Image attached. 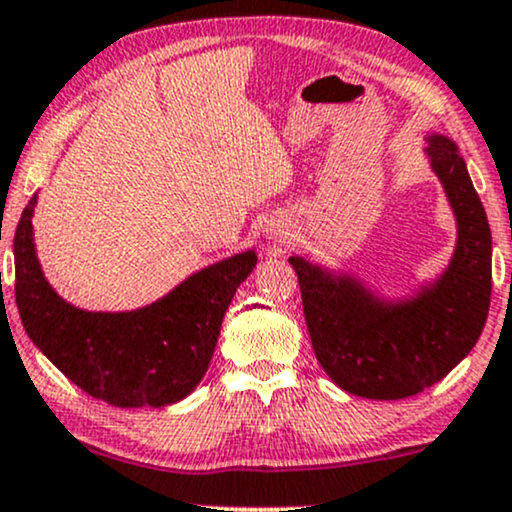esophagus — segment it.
<instances>
[{"label": "esophagus", "instance_id": "34e87169", "mask_svg": "<svg viewBox=\"0 0 512 512\" xmlns=\"http://www.w3.org/2000/svg\"><path fill=\"white\" fill-rule=\"evenodd\" d=\"M270 242H273L275 246H280V249H282V246H285V244H287V237H282V234H278V232H273V234H270Z\"/></svg>", "mask_w": 512, "mask_h": 512}]
</instances>
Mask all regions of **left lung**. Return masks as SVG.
I'll list each match as a JSON object with an SVG mask.
<instances>
[{
  "instance_id": "1",
  "label": "left lung",
  "mask_w": 512,
  "mask_h": 512,
  "mask_svg": "<svg viewBox=\"0 0 512 512\" xmlns=\"http://www.w3.org/2000/svg\"><path fill=\"white\" fill-rule=\"evenodd\" d=\"M424 158L455 218L446 268L388 294L354 273L304 256L297 270L306 328L323 371L357 398L402 400L434 386L482 335L491 304V230L458 143L426 134Z\"/></svg>"
}]
</instances>
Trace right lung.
Masks as SVG:
<instances>
[{
    "instance_id": "right-lung-1",
    "label": "right lung",
    "mask_w": 512,
    "mask_h": 512,
    "mask_svg": "<svg viewBox=\"0 0 512 512\" xmlns=\"http://www.w3.org/2000/svg\"><path fill=\"white\" fill-rule=\"evenodd\" d=\"M30 198L14 237L16 304L33 345L88 395L114 407H165L206 376L234 292L256 268V249L196 270L160 299L131 311H88L45 278Z\"/></svg>"
}]
</instances>
